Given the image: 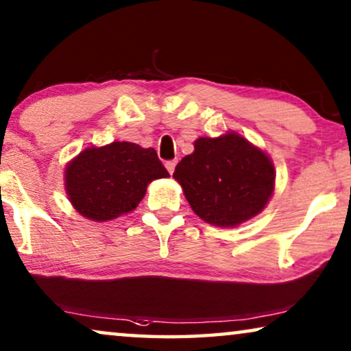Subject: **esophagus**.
I'll list each match as a JSON object with an SVG mask.
<instances>
[{
    "label": "esophagus",
    "mask_w": 351,
    "mask_h": 351,
    "mask_svg": "<svg viewBox=\"0 0 351 351\" xmlns=\"http://www.w3.org/2000/svg\"><path fill=\"white\" fill-rule=\"evenodd\" d=\"M165 167H167V170H169V173L171 175V173H173L175 167H176V160H167Z\"/></svg>",
    "instance_id": "obj_1"
}]
</instances>
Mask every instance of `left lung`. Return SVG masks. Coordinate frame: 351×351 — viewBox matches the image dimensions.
<instances>
[{
    "label": "left lung",
    "mask_w": 351,
    "mask_h": 351,
    "mask_svg": "<svg viewBox=\"0 0 351 351\" xmlns=\"http://www.w3.org/2000/svg\"><path fill=\"white\" fill-rule=\"evenodd\" d=\"M173 178L200 219L235 227L267 205L275 186V169L264 151L229 132L195 140L194 152L182 157Z\"/></svg>",
    "instance_id": "obj_1"
}]
</instances>
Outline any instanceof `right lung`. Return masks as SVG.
Masks as SVG:
<instances>
[{
	"label": "right lung",
	"mask_w": 351,
	"mask_h": 351,
	"mask_svg": "<svg viewBox=\"0 0 351 351\" xmlns=\"http://www.w3.org/2000/svg\"><path fill=\"white\" fill-rule=\"evenodd\" d=\"M169 176L154 147L114 141L75 157L65 169V189L79 215L103 223L130 213L151 181Z\"/></svg>",
	"instance_id": "add662e5"
}]
</instances>
